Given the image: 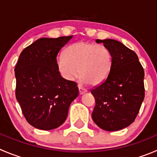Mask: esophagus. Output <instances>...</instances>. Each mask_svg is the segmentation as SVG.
<instances>
[{
  "label": "esophagus",
  "mask_w": 157,
  "mask_h": 157,
  "mask_svg": "<svg viewBox=\"0 0 157 157\" xmlns=\"http://www.w3.org/2000/svg\"><path fill=\"white\" fill-rule=\"evenodd\" d=\"M78 90H79V94H80V95H83V94L86 93V92H87V91H86V89H83V88H82L80 86H78Z\"/></svg>",
  "instance_id": "esophagus-1"
}]
</instances>
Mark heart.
I'll list each match as a JSON object with an SVG mask.
<instances>
[{
    "mask_svg": "<svg viewBox=\"0 0 157 157\" xmlns=\"http://www.w3.org/2000/svg\"><path fill=\"white\" fill-rule=\"evenodd\" d=\"M56 64L65 79L71 81L79 75L82 82L96 86L109 74L113 57L103 44L78 41L65 49V55L58 57Z\"/></svg>",
    "mask_w": 157,
    "mask_h": 157,
    "instance_id": "b5f03b06",
    "label": "heart"
}]
</instances>
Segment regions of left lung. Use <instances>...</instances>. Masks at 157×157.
<instances>
[{
  "label": "left lung",
  "instance_id": "left-lung-1",
  "mask_svg": "<svg viewBox=\"0 0 157 157\" xmlns=\"http://www.w3.org/2000/svg\"><path fill=\"white\" fill-rule=\"evenodd\" d=\"M110 51L113 64L106 79L91 91L95 99L94 122L106 131L127 127L137 116L144 99V70L138 56L122 43L97 39Z\"/></svg>",
  "mask_w": 157,
  "mask_h": 157
}]
</instances>
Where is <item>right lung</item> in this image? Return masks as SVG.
<instances>
[{
	"instance_id": "add662e5",
	"label": "right lung",
	"mask_w": 157,
	"mask_h": 157,
	"mask_svg": "<svg viewBox=\"0 0 157 157\" xmlns=\"http://www.w3.org/2000/svg\"><path fill=\"white\" fill-rule=\"evenodd\" d=\"M72 37L39 38L19 56L16 98L26 120L37 129L51 130L63 124L78 95L76 82L63 78L56 64L58 53Z\"/></svg>"
}]
</instances>
